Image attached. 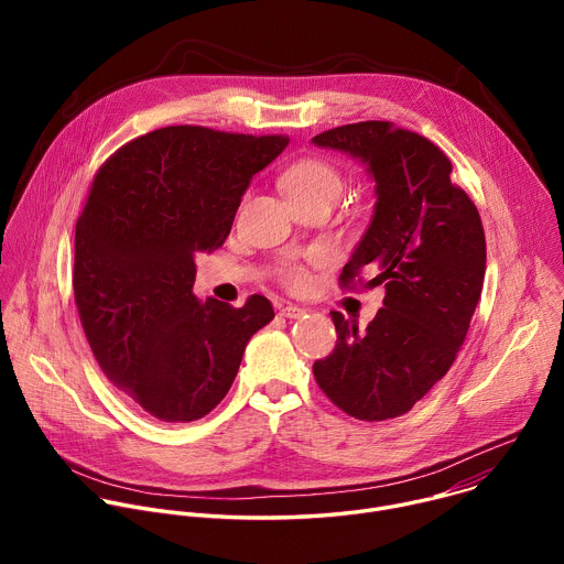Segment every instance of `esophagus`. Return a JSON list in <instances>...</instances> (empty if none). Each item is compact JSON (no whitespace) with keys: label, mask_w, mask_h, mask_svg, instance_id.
Segmentation results:
<instances>
[{"label":"esophagus","mask_w":564,"mask_h":564,"mask_svg":"<svg viewBox=\"0 0 564 564\" xmlns=\"http://www.w3.org/2000/svg\"><path fill=\"white\" fill-rule=\"evenodd\" d=\"M279 314L285 316V318H301L305 314V310L299 307V305H285V307L279 310Z\"/></svg>","instance_id":"esophagus-1"}]
</instances>
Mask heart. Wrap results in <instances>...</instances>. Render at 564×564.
Listing matches in <instances>:
<instances>
[{"instance_id":"obj_1","label":"heart","mask_w":564,"mask_h":564,"mask_svg":"<svg viewBox=\"0 0 564 564\" xmlns=\"http://www.w3.org/2000/svg\"><path fill=\"white\" fill-rule=\"evenodd\" d=\"M281 187L292 207L314 203L333 205L344 192V176L324 158H303L283 172ZM285 281L290 288H301L305 283V274L303 270L292 268L285 274Z\"/></svg>"}]
</instances>
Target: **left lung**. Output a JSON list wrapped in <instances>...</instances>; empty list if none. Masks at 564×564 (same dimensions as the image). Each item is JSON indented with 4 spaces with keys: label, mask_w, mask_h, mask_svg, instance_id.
Listing matches in <instances>:
<instances>
[{
    "label": "left lung",
    "mask_w": 564,
    "mask_h": 564,
    "mask_svg": "<svg viewBox=\"0 0 564 564\" xmlns=\"http://www.w3.org/2000/svg\"><path fill=\"white\" fill-rule=\"evenodd\" d=\"M312 142L361 160L375 181L372 220L339 281L352 288L370 274L366 288H386L366 330L330 312L337 346L314 361V379L350 417L392 420L448 372L466 339L485 283V227L446 153L420 133L368 120Z\"/></svg>",
    "instance_id": "1"
}]
</instances>
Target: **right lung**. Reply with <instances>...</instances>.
<instances>
[{
  "instance_id": "add662e5",
  "label": "right lung",
  "mask_w": 564,
  "mask_h": 564,
  "mask_svg": "<svg viewBox=\"0 0 564 564\" xmlns=\"http://www.w3.org/2000/svg\"><path fill=\"white\" fill-rule=\"evenodd\" d=\"M285 135L165 127L120 147L75 225L73 294L109 377L160 422H194L231 388L254 333L274 318L194 294L196 257L225 243L254 174Z\"/></svg>"
}]
</instances>
